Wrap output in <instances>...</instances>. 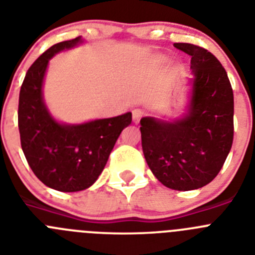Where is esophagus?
Masks as SVG:
<instances>
[{"label":"esophagus","mask_w":255,"mask_h":255,"mask_svg":"<svg viewBox=\"0 0 255 255\" xmlns=\"http://www.w3.org/2000/svg\"><path fill=\"white\" fill-rule=\"evenodd\" d=\"M144 116V112L141 111V110H139V108H135L134 111H132V121H134L135 124H139V121L141 120V117Z\"/></svg>","instance_id":"34e87169"}]
</instances>
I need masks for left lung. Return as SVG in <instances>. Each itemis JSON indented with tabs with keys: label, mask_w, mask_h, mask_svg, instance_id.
<instances>
[{
	"label": "left lung",
	"mask_w": 255,
	"mask_h": 255,
	"mask_svg": "<svg viewBox=\"0 0 255 255\" xmlns=\"http://www.w3.org/2000/svg\"><path fill=\"white\" fill-rule=\"evenodd\" d=\"M173 46L191 56L188 106L176 119L143 117L141 147L159 182L188 191L209 184L226 161L234 139V93L211 52L189 43Z\"/></svg>",
	"instance_id": "left-lung-1"
}]
</instances>
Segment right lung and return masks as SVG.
I'll return each mask as SVG.
<instances>
[{
  "instance_id": "1",
  "label": "right lung",
  "mask_w": 255,
  "mask_h": 255,
  "mask_svg": "<svg viewBox=\"0 0 255 255\" xmlns=\"http://www.w3.org/2000/svg\"><path fill=\"white\" fill-rule=\"evenodd\" d=\"M84 43L82 37L52 46L26 73L19 96L20 141L29 166L48 188L64 193L88 189L97 181L131 112L82 124L61 123L49 112L43 83L49 60Z\"/></svg>"
}]
</instances>
